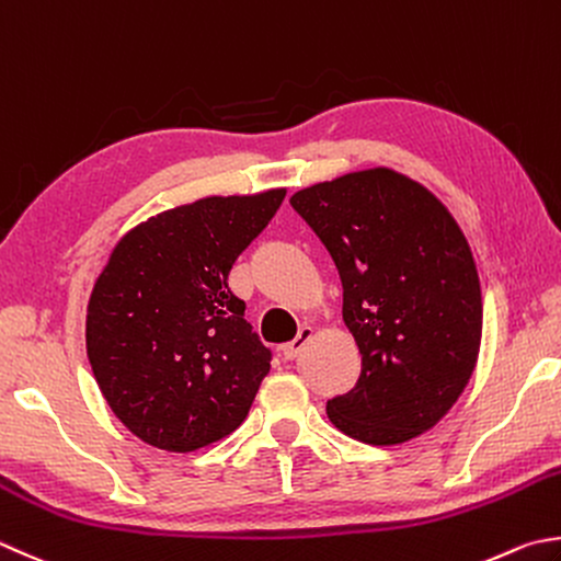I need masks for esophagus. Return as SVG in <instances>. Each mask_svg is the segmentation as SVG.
<instances>
[{
    "instance_id": "obj_1",
    "label": "esophagus",
    "mask_w": 561,
    "mask_h": 561,
    "mask_svg": "<svg viewBox=\"0 0 561 561\" xmlns=\"http://www.w3.org/2000/svg\"><path fill=\"white\" fill-rule=\"evenodd\" d=\"M310 340H312V327H300L298 336H295L293 342L283 344V356H285V358H295V356H298V354L302 352V346L308 344Z\"/></svg>"
}]
</instances>
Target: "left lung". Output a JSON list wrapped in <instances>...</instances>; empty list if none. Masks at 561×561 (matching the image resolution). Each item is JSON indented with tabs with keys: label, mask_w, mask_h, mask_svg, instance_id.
<instances>
[{
	"label": "left lung",
	"mask_w": 561,
	"mask_h": 561,
	"mask_svg": "<svg viewBox=\"0 0 561 561\" xmlns=\"http://www.w3.org/2000/svg\"><path fill=\"white\" fill-rule=\"evenodd\" d=\"M290 205L332 253L362 352V376L327 400V417L376 447L432 430L467 388L481 346L479 271L457 219L390 168L302 187Z\"/></svg>",
	"instance_id": "left-lung-1"
}]
</instances>
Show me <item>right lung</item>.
<instances>
[{
  "mask_svg": "<svg viewBox=\"0 0 561 561\" xmlns=\"http://www.w3.org/2000/svg\"><path fill=\"white\" fill-rule=\"evenodd\" d=\"M283 197L285 187L203 197L114 244L90 295L84 342L104 400L146 445L195 451L249 415L271 352L227 278Z\"/></svg>",
  "mask_w": 561,
  "mask_h": 561,
  "instance_id": "1",
  "label": "right lung"
}]
</instances>
